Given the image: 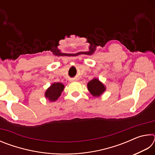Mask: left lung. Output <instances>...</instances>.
Segmentation results:
<instances>
[{
	"label": "left lung",
	"mask_w": 155,
	"mask_h": 155,
	"mask_svg": "<svg viewBox=\"0 0 155 155\" xmlns=\"http://www.w3.org/2000/svg\"><path fill=\"white\" fill-rule=\"evenodd\" d=\"M87 87L90 93L96 97L100 96L105 91V87L103 84L96 78H94L87 83Z\"/></svg>",
	"instance_id": "left-lung-1"
}]
</instances>
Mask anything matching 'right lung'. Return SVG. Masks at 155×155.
<instances>
[{"label": "right lung", "mask_w": 155, "mask_h": 155, "mask_svg": "<svg viewBox=\"0 0 155 155\" xmlns=\"http://www.w3.org/2000/svg\"><path fill=\"white\" fill-rule=\"evenodd\" d=\"M64 85L61 83H54L52 84V85L45 93V96L49 101H54L61 96L62 91L64 90Z\"/></svg>", "instance_id": "add662e5"}]
</instances>
